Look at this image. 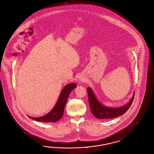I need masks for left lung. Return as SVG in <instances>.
Segmentation results:
<instances>
[{
  "instance_id": "8db88e82",
  "label": "left lung",
  "mask_w": 154,
  "mask_h": 154,
  "mask_svg": "<svg viewBox=\"0 0 154 154\" xmlns=\"http://www.w3.org/2000/svg\"><path fill=\"white\" fill-rule=\"evenodd\" d=\"M88 102L92 114L98 119H110L122 116L126 112L131 106L134 99V95L128 104L120 108H110L105 106L97 99L90 88H88Z\"/></svg>"
}]
</instances>
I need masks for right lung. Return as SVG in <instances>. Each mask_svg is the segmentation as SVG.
<instances>
[{
	"mask_svg": "<svg viewBox=\"0 0 154 154\" xmlns=\"http://www.w3.org/2000/svg\"><path fill=\"white\" fill-rule=\"evenodd\" d=\"M77 86L75 83H69L63 88L59 97L58 100L53 109L44 116L41 117H31L30 118L38 122H42L45 123L56 122L60 119L62 117L64 107L69 95L74 88Z\"/></svg>",
	"mask_w": 154,
	"mask_h": 154,
	"instance_id": "add662e5",
	"label": "right lung"
}]
</instances>
